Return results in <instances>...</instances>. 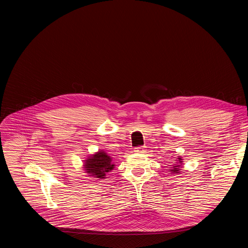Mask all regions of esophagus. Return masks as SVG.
Returning <instances> with one entry per match:
<instances>
[{
    "label": "esophagus",
    "instance_id": "esophagus-1",
    "mask_svg": "<svg viewBox=\"0 0 248 248\" xmlns=\"http://www.w3.org/2000/svg\"><path fill=\"white\" fill-rule=\"evenodd\" d=\"M134 152H136V153H144V152H145V149H144V147H142V146H139V147H136V148L134 149Z\"/></svg>",
    "mask_w": 248,
    "mask_h": 248
}]
</instances>
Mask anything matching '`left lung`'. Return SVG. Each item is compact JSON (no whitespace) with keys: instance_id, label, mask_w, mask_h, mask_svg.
<instances>
[{"instance_id":"1","label":"left lung","mask_w":248,"mask_h":248,"mask_svg":"<svg viewBox=\"0 0 248 248\" xmlns=\"http://www.w3.org/2000/svg\"><path fill=\"white\" fill-rule=\"evenodd\" d=\"M176 161H178V164L172 166V168L170 170L171 172H173V173H179L180 170H181L182 165H183V159H182V157H179L178 160H176Z\"/></svg>"}]
</instances>
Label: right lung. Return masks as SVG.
<instances>
[{
	"mask_svg": "<svg viewBox=\"0 0 248 248\" xmlns=\"http://www.w3.org/2000/svg\"><path fill=\"white\" fill-rule=\"evenodd\" d=\"M115 165L112 163V158L101 150L91 155L84 161V170L92 178L103 180L106 173L114 170Z\"/></svg>",
	"mask_w": 248,
	"mask_h": 248,
	"instance_id": "add662e5",
	"label": "right lung"
}]
</instances>
